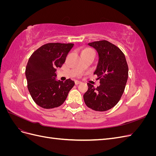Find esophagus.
I'll use <instances>...</instances> for the list:
<instances>
[{
	"label": "esophagus",
	"instance_id": "esophagus-1",
	"mask_svg": "<svg viewBox=\"0 0 156 156\" xmlns=\"http://www.w3.org/2000/svg\"><path fill=\"white\" fill-rule=\"evenodd\" d=\"M81 81H75V84H76V85H77V84H81Z\"/></svg>",
	"mask_w": 156,
	"mask_h": 156
}]
</instances>
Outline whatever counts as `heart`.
I'll use <instances>...</instances> for the list:
<instances>
[{"label": "heart", "mask_w": 156, "mask_h": 156, "mask_svg": "<svg viewBox=\"0 0 156 156\" xmlns=\"http://www.w3.org/2000/svg\"><path fill=\"white\" fill-rule=\"evenodd\" d=\"M87 50H90V49H85L84 51H87Z\"/></svg>", "instance_id": "obj_1"}]
</instances>
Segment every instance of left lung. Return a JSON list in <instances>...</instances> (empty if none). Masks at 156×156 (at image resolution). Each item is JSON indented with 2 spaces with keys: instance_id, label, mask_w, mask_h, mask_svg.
<instances>
[{
  "instance_id": "obj_1",
  "label": "left lung",
  "mask_w": 156,
  "mask_h": 156,
  "mask_svg": "<svg viewBox=\"0 0 156 156\" xmlns=\"http://www.w3.org/2000/svg\"><path fill=\"white\" fill-rule=\"evenodd\" d=\"M88 45L98 53V62L94 74L100 79V85L95 88L87 83L88 88L83 95L84 101L92 110L105 111L120 101L128 78V66L124 54L111 42L101 40Z\"/></svg>"
}]
</instances>
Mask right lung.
Returning <instances> with one entry per match:
<instances>
[{
  "label": "right lung",
  "instance_id": "1",
  "mask_svg": "<svg viewBox=\"0 0 156 156\" xmlns=\"http://www.w3.org/2000/svg\"><path fill=\"white\" fill-rule=\"evenodd\" d=\"M73 44L49 43L35 51L28 61L25 69L28 90L33 100L44 108L60 106L75 85L70 79L56 80V71L65 62Z\"/></svg>",
  "mask_w": 156,
  "mask_h": 156
}]
</instances>
